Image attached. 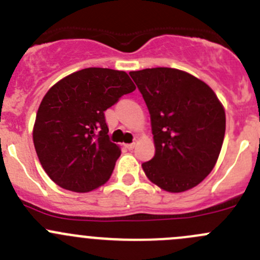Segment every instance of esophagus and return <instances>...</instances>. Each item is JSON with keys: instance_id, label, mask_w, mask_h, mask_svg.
<instances>
[{"instance_id": "34e87169", "label": "esophagus", "mask_w": 260, "mask_h": 260, "mask_svg": "<svg viewBox=\"0 0 260 260\" xmlns=\"http://www.w3.org/2000/svg\"><path fill=\"white\" fill-rule=\"evenodd\" d=\"M134 146H135V143H131V144H125V148L129 149V150H133Z\"/></svg>"}]
</instances>
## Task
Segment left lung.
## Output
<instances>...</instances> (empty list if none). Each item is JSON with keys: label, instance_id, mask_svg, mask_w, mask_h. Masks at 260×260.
<instances>
[{"label": "left lung", "instance_id": "1", "mask_svg": "<svg viewBox=\"0 0 260 260\" xmlns=\"http://www.w3.org/2000/svg\"><path fill=\"white\" fill-rule=\"evenodd\" d=\"M148 106L155 155L141 164L164 191L178 193L201 183L216 164L225 111L205 82L174 68L130 72Z\"/></svg>", "mask_w": 260, "mask_h": 260}]
</instances>
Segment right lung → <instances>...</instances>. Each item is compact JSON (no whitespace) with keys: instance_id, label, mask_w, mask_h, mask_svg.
Returning <instances> with one entry per match:
<instances>
[{"instance_id":"right-lung-1","label":"right lung","mask_w":260,"mask_h":260,"mask_svg":"<svg viewBox=\"0 0 260 260\" xmlns=\"http://www.w3.org/2000/svg\"><path fill=\"white\" fill-rule=\"evenodd\" d=\"M134 89L125 72L86 68L60 79L46 92L32 140L54 183L83 193L109 181L121 150L107 135L105 111Z\"/></svg>"}]
</instances>
